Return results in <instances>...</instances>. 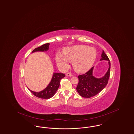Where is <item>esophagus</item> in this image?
Returning <instances> with one entry per match:
<instances>
[{
	"instance_id": "1",
	"label": "esophagus",
	"mask_w": 134,
	"mask_h": 134,
	"mask_svg": "<svg viewBox=\"0 0 134 134\" xmlns=\"http://www.w3.org/2000/svg\"><path fill=\"white\" fill-rule=\"evenodd\" d=\"M66 76H68V77H71V76H73V75L70 74V73H67V74H66Z\"/></svg>"
}]
</instances>
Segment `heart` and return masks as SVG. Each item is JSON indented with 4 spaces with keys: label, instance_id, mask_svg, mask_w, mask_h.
<instances>
[{
    "label": "heart",
    "instance_id": "1",
    "mask_svg": "<svg viewBox=\"0 0 134 134\" xmlns=\"http://www.w3.org/2000/svg\"><path fill=\"white\" fill-rule=\"evenodd\" d=\"M97 56V51L92 47L86 45H77L65 47L62 53L57 52L56 62L62 69H67L69 61H72L74 69L78 73L88 71L93 64Z\"/></svg>",
    "mask_w": 134,
    "mask_h": 134
}]
</instances>
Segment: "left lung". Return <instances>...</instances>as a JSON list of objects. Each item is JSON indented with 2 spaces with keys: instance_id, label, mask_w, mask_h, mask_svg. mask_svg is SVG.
Returning <instances> with one entry per match:
<instances>
[{
  "instance_id": "obj_1",
  "label": "left lung",
  "mask_w": 134,
  "mask_h": 134,
  "mask_svg": "<svg viewBox=\"0 0 134 134\" xmlns=\"http://www.w3.org/2000/svg\"><path fill=\"white\" fill-rule=\"evenodd\" d=\"M100 60L108 61L109 68L103 77L97 78L93 76L94 67L85 74L78 76L79 83L76 90L81 97L90 98L95 96L100 92L108 83L110 76V62L103 51H102V58Z\"/></svg>"
}]
</instances>
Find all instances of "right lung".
I'll use <instances>...</instances> for the list:
<instances>
[{
    "mask_svg": "<svg viewBox=\"0 0 134 134\" xmlns=\"http://www.w3.org/2000/svg\"><path fill=\"white\" fill-rule=\"evenodd\" d=\"M49 43H46L41 46H39L34 49L32 53L37 51H46L49 49ZM65 77V74L59 73H54L50 83L46 87V88L40 92H35L28 88L32 94L36 97L43 98L48 99L52 97L55 93L60 85V80Z\"/></svg>",
    "mask_w": 134,
    "mask_h": 134,
    "instance_id": "add662e5",
    "label": "right lung"
}]
</instances>
